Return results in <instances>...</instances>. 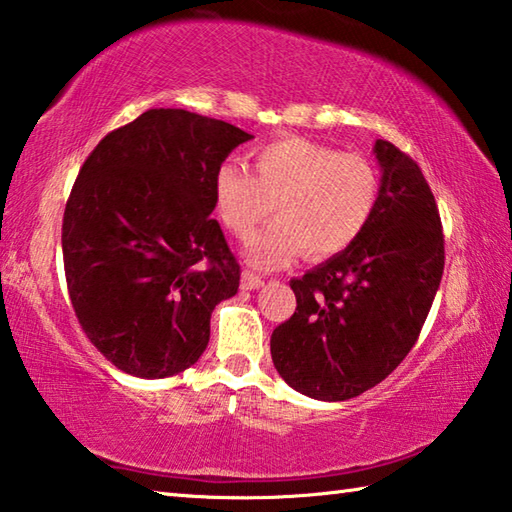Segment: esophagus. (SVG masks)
Instances as JSON below:
<instances>
[{
  "label": "esophagus",
  "mask_w": 512,
  "mask_h": 512,
  "mask_svg": "<svg viewBox=\"0 0 512 512\" xmlns=\"http://www.w3.org/2000/svg\"><path fill=\"white\" fill-rule=\"evenodd\" d=\"M263 283H265L263 276L249 272V269H245V272H243V281H240V285H243V289H258Z\"/></svg>",
  "instance_id": "1"
}]
</instances>
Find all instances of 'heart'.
<instances>
[{
    "label": "heart",
    "instance_id": "b5f03b06",
    "mask_svg": "<svg viewBox=\"0 0 512 512\" xmlns=\"http://www.w3.org/2000/svg\"><path fill=\"white\" fill-rule=\"evenodd\" d=\"M254 173L223 162L214 176L220 223L240 240L272 216L247 254L260 267H278L303 249L323 260L363 236L381 200V171L361 153H343L307 138H278L252 151Z\"/></svg>",
    "mask_w": 512,
    "mask_h": 512
}]
</instances>
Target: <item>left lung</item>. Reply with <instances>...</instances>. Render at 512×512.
<instances>
[{
    "label": "left lung",
    "mask_w": 512,
    "mask_h": 512,
    "mask_svg": "<svg viewBox=\"0 0 512 512\" xmlns=\"http://www.w3.org/2000/svg\"><path fill=\"white\" fill-rule=\"evenodd\" d=\"M381 200L345 252L292 278L296 312L272 332V361L296 392L345 401L406 359L443 274V229L417 162L376 140Z\"/></svg>",
    "instance_id": "left-lung-1"
}]
</instances>
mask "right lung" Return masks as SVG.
<instances>
[{"label":"right lung","instance_id":"right-lung-1","mask_svg":"<svg viewBox=\"0 0 512 512\" xmlns=\"http://www.w3.org/2000/svg\"><path fill=\"white\" fill-rule=\"evenodd\" d=\"M234 124L149 109L100 140L66 200V287L89 341L115 368L165 379L209 343L214 307L238 292L240 265L214 211V176Z\"/></svg>","mask_w":512,"mask_h":512}]
</instances>
